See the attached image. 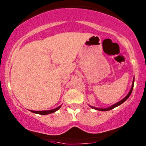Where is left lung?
<instances>
[{
    "mask_svg": "<svg viewBox=\"0 0 146 146\" xmlns=\"http://www.w3.org/2000/svg\"><path fill=\"white\" fill-rule=\"evenodd\" d=\"M134 83H135V78H134V79H133V81H132V87H131V89H130V92H129V93H128V94L126 96H125V98L123 99V100H121V101L118 102H117V103L115 104L112 105L111 106L108 107V108H96V107H93V106H90V108H93V109H95V110H100V111H108V110H112V109H113V108H115V107H117V106H118L121 105V104H123V102H124L125 101V100H126L127 99H128V98H129V97H130V95H131V93H132V89H133V87H134Z\"/></svg>",
    "mask_w": 146,
    "mask_h": 146,
    "instance_id": "1",
    "label": "left lung"
}]
</instances>
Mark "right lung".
Wrapping results in <instances>:
<instances>
[{
    "label": "right lung",
    "instance_id": "right-lung-1",
    "mask_svg": "<svg viewBox=\"0 0 146 146\" xmlns=\"http://www.w3.org/2000/svg\"><path fill=\"white\" fill-rule=\"evenodd\" d=\"M60 107H61V106H58V108H55V109L49 110H42V111H35V110H30V111H31L32 113H34L36 114H39V115H48V114H51V113H54V112L57 111L58 109H60Z\"/></svg>",
    "mask_w": 146,
    "mask_h": 146
}]
</instances>
